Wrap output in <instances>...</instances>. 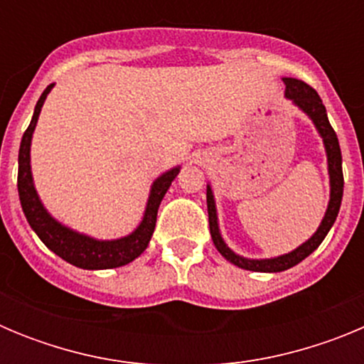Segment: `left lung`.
<instances>
[{"label": "left lung", "mask_w": 364, "mask_h": 364, "mask_svg": "<svg viewBox=\"0 0 364 364\" xmlns=\"http://www.w3.org/2000/svg\"><path fill=\"white\" fill-rule=\"evenodd\" d=\"M286 85L284 96L291 100L302 112H306L308 118L314 122L315 129L319 131L321 138H323L324 149H326V160H328V175H330V202H328V210L324 213L323 220H321L319 228L311 235L306 242H302L301 246L295 247L294 252L284 253V255L273 257V259H246L240 257L228 247V244L222 239L220 230H218V217L217 208H215V197L211 191V186L208 184V191H205V198H208V215H210V233L213 239L215 247L218 250L222 257L235 266H239L242 269H250V272H262V273H277L284 272V269L294 268L301 260L306 259L310 253H314L319 244L323 242L324 237L328 235L330 228L336 222L337 213H339L341 200H343V188H345V180H343V156H341L339 140H337L336 131L332 129V125L328 122L326 107L323 105V100L317 95L315 89H311L308 83L301 82L297 78H282Z\"/></svg>", "instance_id": "8db88e82"}]
</instances>
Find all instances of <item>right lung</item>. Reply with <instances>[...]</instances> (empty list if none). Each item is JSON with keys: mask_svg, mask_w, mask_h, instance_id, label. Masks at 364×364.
Here are the masks:
<instances>
[{"mask_svg": "<svg viewBox=\"0 0 364 364\" xmlns=\"http://www.w3.org/2000/svg\"><path fill=\"white\" fill-rule=\"evenodd\" d=\"M53 87L54 83H50L41 92L36 107H34L31 124H28L27 131L23 133L21 146H19L18 193L27 222L31 224L32 230L36 231L41 242L49 247L50 252L56 253L58 257H62L63 260H67L69 264L76 266V268L109 269L129 264L136 257L142 255L144 250L149 244L151 235L154 231V224H156V213H159L160 202H162L164 195L167 193V189H169L171 182L175 180V176L178 175L180 166L173 167V169H169V171H166L164 175H160L159 178L154 180L153 186H151L149 198H147L142 222L127 237H122V239L114 240H98L89 237V235L78 233V231L63 226L62 222H58L49 211L45 210L43 204H41L36 188H34V182H32L31 171L32 133L36 129L38 118H40L45 98H47V95H49Z\"/></svg>", "mask_w": 364, "mask_h": 364, "instance_id": "1", "label": "right lung"}]
</instances>
